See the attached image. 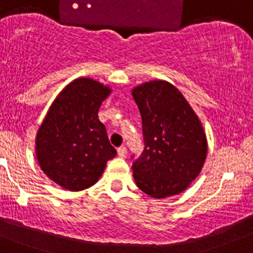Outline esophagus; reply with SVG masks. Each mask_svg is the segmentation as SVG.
I'll return each instance as SVG.
<instances>
[{
  "label": "esophagus",
  "instance_id": "1",
  "mask_svg": "<svg viewBox=\"0 0 253 253\" xmlns=\"http://www.w3.org/2000/svg\"><path fill=\"white\" fill-rule=\"evenodd\" d=\"M117 152H118L119 157H126V146H121V147L117 150Z\"/></svg>",
  "mask_w": 253,
  "mask_h": 253
}]
</instances>
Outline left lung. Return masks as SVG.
<instances>
[{
    "label": "left lung",
    "instance_id": "left-lung-1",
    "mask_svg": "<svg viewBox=\"0 0 253 253\" xmlns=\"http://www.w3.org/2000/svg\"><path fill=\"white\" fill-rule=\"evenodd\" d=\"M131 93L145 145L131 167L135 183L153 199L180 194L197 178L207 156L201 122L180 91L165 80L144 83Z\"/></svg>",
    "mask_w": 253,
    "mask_h": 253
}]
</instances>
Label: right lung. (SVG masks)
Segmentation results:
<instances>
[{
    "label": "right lung",
    "mask_w": 253,
    "mask_h": 253,
    "mask_svg": "<svg viewBox=\"0 0 253 253\" xmlns=\"http://www.w3.org/2000/svg\"><path fill=\"white\" fill-rule=\"evenodd\" d=\"M111 87L78 78L59 92L38 130L35 153L43 173L69 191L92 186L117 155L98 119Z\"/></svg>",
    "instance_id": "1"
}]
</instances>
